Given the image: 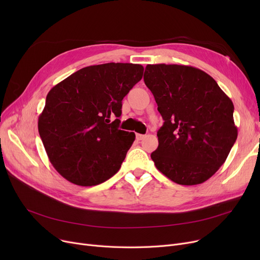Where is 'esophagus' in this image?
I'll use <instances>...</instances> for the list:
<instances>
[{
  "label": "esophagus",
  "instance_id": "1",
  "mask_svg": "<svg viewBox=\"0 0 260 260\" xmlns=\"http://www.w3.org/2000/svg\"><path fill=\"white\" fill-rule=\"evenodd\" d=\"M145 138V135H141V134H137L136 135V139H137L138 141H140V140H142V139H144Z\"/></svg>",
  "mask_w": 260,
  "mask_h": 260
}]
</instances>
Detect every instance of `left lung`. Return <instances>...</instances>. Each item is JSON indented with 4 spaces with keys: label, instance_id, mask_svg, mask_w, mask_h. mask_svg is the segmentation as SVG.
Listing matches in <instances>:
<instances>
[{
    "label": "left lung",
    "instance_id": "obj_1",
    "mask_svg": "<svg viewBox=\"0 0 260 260\" xmlns=\"http://www.w3.org/2000/svg\"><path fill=\"white\" fill-rule=\"evenodd\" d=\"M144 83L165 123L151 158L172 181H207L226 160L237 139L232 100L207 73L193 66L148 64Z\"/></svg>",
    "mask_w": 260,
    "mask_h": 260
}]
</instances>
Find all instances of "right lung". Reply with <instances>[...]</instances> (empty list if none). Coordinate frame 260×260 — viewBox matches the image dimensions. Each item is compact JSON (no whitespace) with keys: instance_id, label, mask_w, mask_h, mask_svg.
Returning <instances> with one entry per match:
<instances>
[{"instance_id":"right-lung-1","label":"right lung","mask_w":260,"mask_h":260,"mask_svg":"<svg viewBox=\"0 0 260 260\" xmlns=\"http://www.w3.org/2000/svg\"><path fill=\"white\" fill-rule=\"evenodd\" d=\"M143 71L132 63L91 65L49 90L38 128L49 161L66 180L92 186L119 171L136 137L119 129L122 100Z\"/></svg>"}]
</instances>
